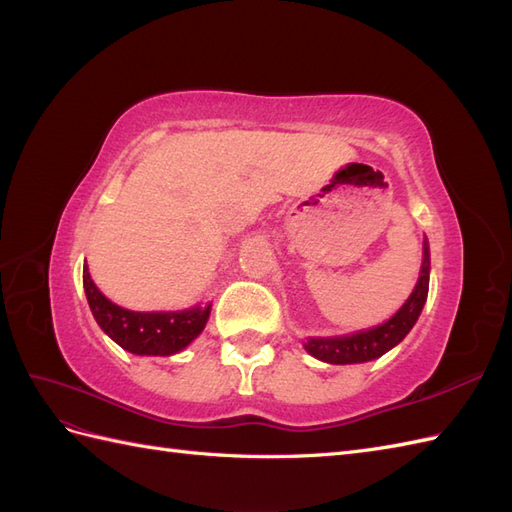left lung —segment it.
<instances>
[{
	"label": "left lung",
	"mask_w": 512,
	"mask_h": 512,
	"mask_svg": "<svg viewBox=\"0 0 512 512\" xmlns=\"http://www.w3.org/2000/svg\"><path fill=\"white\" fill-rule=\"evenodd\" d=\"M429 290V243L423 241V265L418 282L408 297V301L399 307V312L386 320L380 327L359 331L342 337H309L303 344L305 350L316 356V359L331 363V365H350V363H365L374 361L384 352L395 348L404 339L414 322L423 312Z\"/></svg>",
	"instance_id": "obj_1"
}]
</instances>
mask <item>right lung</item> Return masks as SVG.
I'll return each mask as SVG.
<instances>
[{
    "instance_id": "add662e5",
    "label": "right lung",
    "mask_w": 512,
    "mask_h": 512,
    "mask_svg": "<svg viewBox=\"0 0 512 512\" xmlns=\"http://www.w3.org/2000/svg\"><path fill=\"white\" fill-rule=\"evenodd\" d=\"M83 288L100 329L123 350L141 356H170L190 346L203 333L211 305L181 312H130L108 301L83 267Z\"/></svg>"
}]
</instances>
